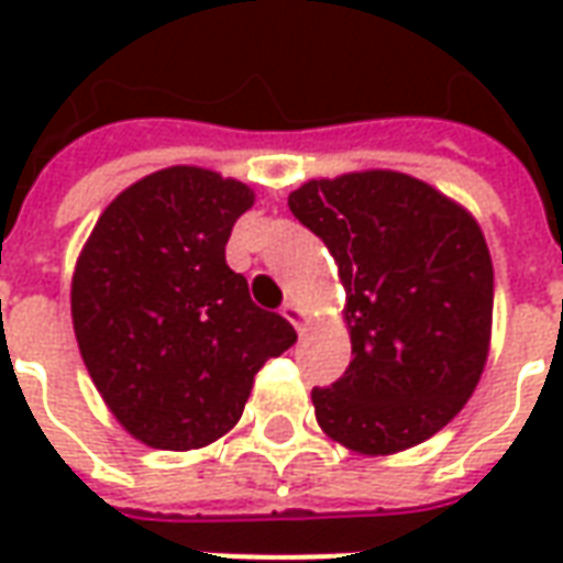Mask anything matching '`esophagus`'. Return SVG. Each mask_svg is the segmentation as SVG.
Returning <instances> with one entry per match:
<instances>
[{
    "instance_id": "34e87169",
    "label": "esophagus",
    "mask_w": 563,
    "mask_h": 563,
    "mask_svg": "<svg viewBox=\"0 0 563 563\" xmlns=\"http://www.w3.org/2000/svg\"><path fill=\"white\" fill-rule=\"evenodd\" d=\"M280 313H283V317H286V319H289V322H292L295 331H298V334H301V331H305V325H307L305 310H301V307L295 305V301H286V305H283Z\"/></svg>"
}]
</instances>
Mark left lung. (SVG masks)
<instances>
[{
    "label": "left lung",
    "instance_id": "1",
    "mask_svg": "<svg viewBox=\"0 0 563 563\" xmlns=\"http://www.w3.org/2000/svg\"><path fill=\"white\" fill-rule=\"evenodd\" d=\"M341 274L353 362L313 389L325 434L358 455H395L449 424L483 377L495 271L479 222L401 172L307 180L289 196Z\"/></svg>",
    "mask_w": 563,
    "mask_h": 563
}]
</instances>
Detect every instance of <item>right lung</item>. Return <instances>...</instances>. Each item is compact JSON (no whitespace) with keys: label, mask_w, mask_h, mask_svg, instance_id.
Masks as SVG:
<instances>
[{"label":"right lung","mask_w":563,"mask_h":563,"mask_svg":"<svg viewBox=\"0 0 563 563\" xmlns=\"http://www.w3.org/2000/svg\"><path fill=\"white\" fill-rule=\"evenodd\" d=\"M253 189L172 165L102 210L71 274V322L108 410L153 449H201L229 434L258 367L298 334L253 305L225 265Z\"/></svg>","instance_id":"add662e5"}]
</instances>
